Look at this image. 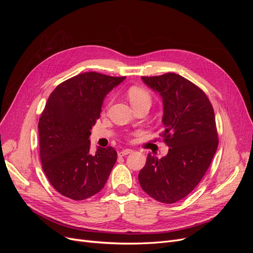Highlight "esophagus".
I'll return each mask as SVG.
<instances>
[{
    "instance_id": "34e87169",
    "label": "esophagus",
    "mask_w": 253,
    "mask_h": 253,
    "mask_svg": "<svg viewBox=\"0 0 253 253\" xmlns=\"http://www.w3.org/2000/svg\"><path fill=\"white\" fill-rule=\"evenodd\" d=\"M133 151L131 150V149H125V150H122V151H120L119 153H118V156H126V155H128V154H131Z\"/></svg>"
}]
</instances>
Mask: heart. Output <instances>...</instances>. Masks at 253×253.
<instances>
[{"instance_id":"obj_1","label":"heart","mask_w":253,"mask_h":253,"mask_svg":"<svg viewBox=\"0 0 253 253\" xmlns=\"http://www.w3.org/2000/svg\"><path fill=\"white\" fill-rule=\"evenodd\" d=\"M127 96L132 105H136L140 102H150L151 97L147 89L139 86H132L127 90Z\"/></svg>"}]
</instances>
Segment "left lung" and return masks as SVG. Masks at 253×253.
<instances>
[{"label": "left lung", "mask_w": 253, "mask_h": 253, "mask_svg": "<svg viewBox=\"0 0 253 253\" xmlns=\"http://www.w3.org/2000/svg\"><path fill=\"white\" fill-rule=\"evenodd\" d=\"M163 98L164 141L168 154H151L138 174L142 190L154 200L173 204L200 183L215 154L218 139L212 104L194 83L174 73L142 77Z\"/></svg>", "instance_id": "left-lung-1"}]
</instances>
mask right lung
Instances as JSON below:
<instances>
[{
  "mask_svg": "<svg viewBox=\"0 0 253 253\" xmlns=\"http://www.w3.org/2000/svg\"><path fill=\"white\" fill-rule=\"evenodd\" d=\"M126 77L79 74L53 89L39 119L40 158L51 186L82 201L100 191L117 160L114 148L90 154V129L100 117L105 96Z\"/></svg>",
  "mask_w": 253,
  "mask_h": 253,
  "instance_id": "right-lung-1",
  "label": "right lung"
}]
</instances>
